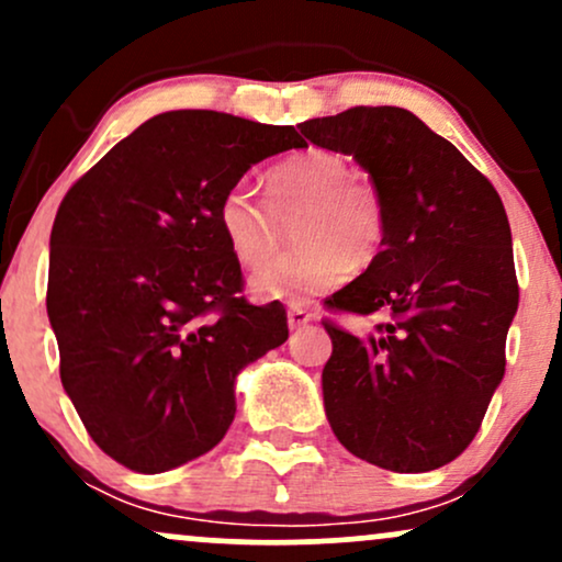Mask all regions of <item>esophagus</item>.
Here are the masks:
<instances>
[{
  "label": "esophagus",
  "instance_id": "esophagus-1",
  "mask_svg": "<svg viewBox=\"0 0 562 562\" xmlns=\"http://www.w3.org/2000/svg\"><path fill=\"white\" fill-rule=\"evenodd\" d=\"M308 322H312V312H308L306 306H301V303H293V306L288 308L290 330H301V327H306Z\"/></svg>",
  "mask_w": 562,
  "mask_h": 562
}]
</instances>
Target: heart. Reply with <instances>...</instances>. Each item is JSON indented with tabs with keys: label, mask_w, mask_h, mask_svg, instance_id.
Instances as JSON below:
<instances>
[{
	"label": "heart",
	"mask_w": 562,
	"mask_h": 562,
	"mask_svg": "<svg viewBox=\"0 0 562 562\" xmlns=\"http://www.w3.org/2000/svg\"><path fill=\"white\" fill-rule=\"evenodd\" d=\"M267 203L250 187L232 184L216 205L224 243L243 267H261L282 243V224L293 222L295 254L250 277L259 299L306 301L346 280L353 267L378 261L389 232L383 195L353 173L348 158L327 147H308L277 160L263 177Z\"/></svg>",
	"instance_id": "1"
}]
</instances>
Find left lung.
I'll return each mask as SVG.
<instances>
[{"mask_svg":"<svg viewBox=\"0 0 562 562\" xmlns=\"http://www.w3.org/2000/svg\"><path fill=\"white\" fill-rule=\"evenodd\" d=\"M301 134L346 153L383 195L378 261L333 293L335 314H383L357 338L322 319L325 412L359 460L425 473L460 457L505 375L518 277L505 205L470 160L404 108H348ZM306 145V142H303Z\"/></svg>","mask_w":562,"mask_h":562,"instance_id":"left-lung-1","label":"left lung"}]
</instances>
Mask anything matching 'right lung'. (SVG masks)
<instances>
[{
  "instance_id": "obj_1",
  "label": "right lung",
  "mask_w": 562,
  "mask_h": 562,
  "mask_svg": "<svg viewBox=\"0 0 562 562\" xmlns=\"http://www.w3.org/2000/svg\"><path fill=\"white\" fill-rule=\"evenodd\" d=\"M301 145L293 126L160 113L63 198L47 280L60 380L124 468L164 473L214 449L237 372L288 340L282 303L245 301L216 205L250 166Z\"/></svg>"
}]
</instances>
